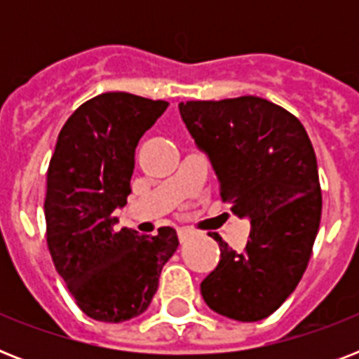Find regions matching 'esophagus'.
Listing matches in <instances>:
<instances>
[{
    "mask_svg": "<svg viewBox=\"0 0 359 359\" xmlns=\"http://www.w3.org/2000/svg\"><path fill=\"white\" fill-rule=\"evenodd\" d=\"M196 235V231H191V229H180L179 231V240L180 242H186L188 238H191V236Z\"/></svg>",
    "mask_w": 359,
    "mask_h": 359,
    "instance_id": "esophagus-1",
    "label": "esophagus"
}]
</instances>
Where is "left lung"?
<instances>
[{"label":"left lung","instance_id":"8db88e82","mask_svg":"<svg viewBox=\"0 0 359 359\" xmlns=\"http://www.w3.org/2000/svg\"><path fill=\"white\" fill-rule=\"evenodd\" d=\"M186 128L212 163L219 197L251 222L244 251L218 235V266L203 279L212 311L240 323L272 315L300 283L317 238V156L294 115L259 97L180 102Z\"/></svg>","mask_w":359,"mask_h":359}]
</instances>
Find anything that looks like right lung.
I'll list each match as a JSON object with an SVG mask.
<instances>
[{
	"label": "right lung",
	"instance_id": "add662e5",
	"mask_svg": "<svg viewBox=\"0 0 359 359\" xmlns=\"http://www.w3.org/2000/svg\"><path fill=\"white\" fill-rule=\"evenodd\" d=\"M165 100L102 93L70 115L48 165L46 242L55 270L87 317L124 323L151 304L179 238L115 229L126 205L141 135L168 109Z\"/></svg>",
	"mask_w": 359,
	"mask_h": 359
}]
</instances>
